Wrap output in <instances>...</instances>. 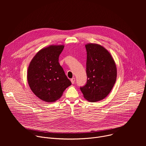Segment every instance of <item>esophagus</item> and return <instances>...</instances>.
Wrapping results in <instances>:
<instances>
[{"label": "esophagus", "instance_id": "34e87169", "mask_svg": "<svg viewBox=\"0 0 146 146\" xmlns=\"http://www.w3.org/2000/svg\"><path fill=\"white\" fill-rule=\"evenodd\" d=\"M70 81H71V82H72V84H74V82H75V78H74V77L72 78L70 80Z\"/></svg>", "mask_w": 146, "mask_h": 146}]
</instances>
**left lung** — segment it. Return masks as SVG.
I'll return each instance as SVG.
<instances>
[{
  "label": "left lung",
  "instance_id": "8db88e82",
  "mask_svg": "<svg viewBox=\"0 0 146 146\" xmlns=\"http://www.w3.org/2000/svg\"><path fill=\"white\" fill-rule=\"evenodd\" d=\"M86 48L87 81L80 90L86 100L96 102L105 99L113 89L117 78V68L111 54L103 46L89 43Z\"/></svg>",
  "mask_w": 146,
  "mask_h": 146
}]
</instances>
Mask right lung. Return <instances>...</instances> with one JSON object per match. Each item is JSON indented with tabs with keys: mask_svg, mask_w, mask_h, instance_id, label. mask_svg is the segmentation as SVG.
I'll return each instance as SVG.
<instances>
[{
	"mask_svg": "<svg viewBox=\"0 0 146 146\" xmlns=\"http://www.w3.org/2000/svg\"><path fill=\"white\" fill-rule=\"evenodd\" d=\"M64 48V45H51L42 48L29 65L27 80L29 87L44 102H55L72 84L58 62Z\"/></svg>",
	"mask_w": 146,
	"mask_h": 146,
	"instance_id": "add662e5",
	"label": "right lung"
}]
</instances>
